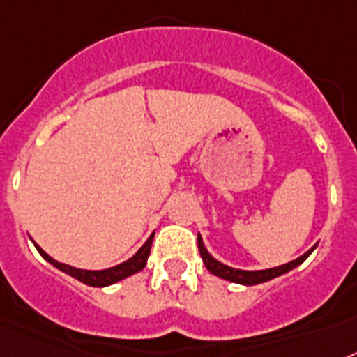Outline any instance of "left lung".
I'll use <instances>...</instances> for the list:
<instances>
[{
  "instance_id": "8db88e82",
  "label": "left lung",
  "mask_w": 357,
  "mask_h": 357,
  "mask_svg": "<svg viewBox=\"0 0 357 357\" xmlns=\"http://www.w3.org/2000/svg\"><path fill=\"white\" fill-rule=\"evenodd\" d=\"M197 247H199V254H202V259L203 263H205L206 271L211 272V274L218 275V278H221V280L232 281V283H239V285H259V283L274 280V278H278V275H283L287 274V272L294 271L296 266L301 265V263H303L305 259L314 252L316 245H314L310 250H307L303 256H299L298 259H294V261L285 263V265H280V266H274V268H265V271H241V268H234V266H229V265H225V263L218 261V259H215L208 250H206V247L203 245V238L199 234H197Z\"/></svg>"
}]
</instances>
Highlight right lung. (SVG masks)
I'll use <instances>...</instances> for the list:
<instances>
[{"instance_id":"add662e5","label":"right lung","mask_w":357,"mask_h":357,"mask_svg":"<svg viewBox=\"0 0 357 357\" xmlns=\"http://www.w3.org/2000/svg\"><path fill=\"white\" fill-rule=\"evenodd\" d=\"M152 239H154V232L151 234V238L146 239L145 245H143L132 257H128L127 261L119 263L116 266H110V268H103V271H85V268H76V266H70V265H65V263H59L56 261L54 257H50L49 254L45 252L43 248L40 247L38 243L36 248H38V252L47 259L52 266L59 268L61 272L65 274L72 275L74 280L82 281L85 285L89 287H109L114 285V283H118V281L125 280L128 275L136 274V272L143 271L146 265V259H149V254H151V247H152Z\"/></svg>"}]
</instances>
